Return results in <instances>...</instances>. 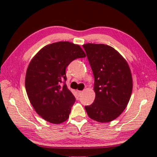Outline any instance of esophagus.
Segmentation results:
<instances>
[{
  "label": "esophagus",
  "mask_w": 157,
  "mask_h": 157,
  "mask_svg": "<svg viewBox=\"0 0 157 157\" xmlns=\"http://www.w3.org/2000/svg\"><path fill=\"white\" fill-rule=\"evenodd\" d=\"M77 92H78V95H81V94L83 93V91H78Z\"/></svg>",
  "instance_id": "34e87169"
}]
</instances>
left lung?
<instances>
[{
	"label": "left lung",
	"mask_w": 157,
	"mask_h": 157,
	"mask_svg": "<svg viewBox=\"0 0 157 157\" xmlns=\"http://www.w3.org/2000/svg\"><path fill=\"white\" fill-rule=\"evenodd\" d=\"M83 47L94 74L96 94L93 104L85 109L91 119L110 122L121 114L130 100L133 81L129 66L108 45L86 44Z\"/></svg>",
	"instance_id": "1"
}]
</instances>
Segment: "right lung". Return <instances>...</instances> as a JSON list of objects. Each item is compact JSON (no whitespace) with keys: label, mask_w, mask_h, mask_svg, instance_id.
Segmentation results:
<instances>
[{"label":"right lung","mask_w":157,"mask_h":157,"mask_svg":"<svg viewBox=\"0 0 157 157\" xmlns=\"http://www.w3.org/2000/svg\"><path fill=\"white\" fill-rule=\"evenodd\" d=\"M84 57L80 46L60 41L44 46L32 59L25 74V90L44 120L58 124L68 119L76 98L65 83L66 68L74 60Z\"/></svg>","instance_id":"obj_1"}]
</instances>
